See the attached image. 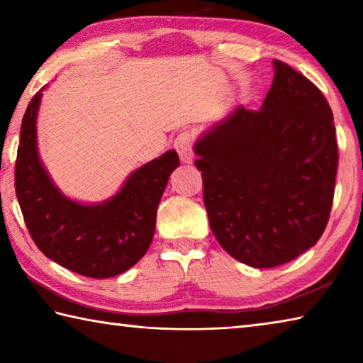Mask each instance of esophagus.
<instances>
[{
  "instance_id": "esophagus-1",
  "label": "esophagus",
  "mask_w": 363,
  "mask_h": 363,
  "mask_svg": "<svg viewBox=\"0 0 363 363\" xmlns=\"http://www.w3.org/2000/svg\"><path fill=\"white\" fill-rule=\"evenodd\" d=\"M192 145H194V138H192V134L187 133V131L181 133L179 136L174 139V149H176L177 153H179V158H181L182 163H192L194 162Z\"/></svg>"
}]
</instances>
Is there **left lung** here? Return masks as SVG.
<instances>
[{
  "mask_svg": "<svg viewBox=\"0 0 363 363\" xmlns=\"http://www.w3.org/2000/svg\"><path fill=\"white\" fill-rule=\"evenodd\" d=\"M259 110L238 106L194 145L211 230L257 269L290 262L318 242L333 205L337 145L320 89L274 60Z\"/></svg>",
  "mask_w": 363,
  "mask_h": 363,
  "instance_id": "8db88e82",
  "label": "left lung"
}]
</instances>
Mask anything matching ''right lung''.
<instances>
[{"label":"right lung","mask_w":363,"mask_h":363,"mask_svg":"<svg viewBox=\"0 0 363 363\" xmlns=\"http://www.w3.org/2000/svg\"><path fill=\"white\" fill-rule=\"evenodd\" d=\"M43 89L23 115L17 149L16 195L27 229L41 253L65 269L91 279L115 277L149 250L157 208L179 157L168 150L143 164L101 203L72 200L54 184L38 153L36 116Z\"/></svg>","instance_id":"add662e5"}]
</instances>
